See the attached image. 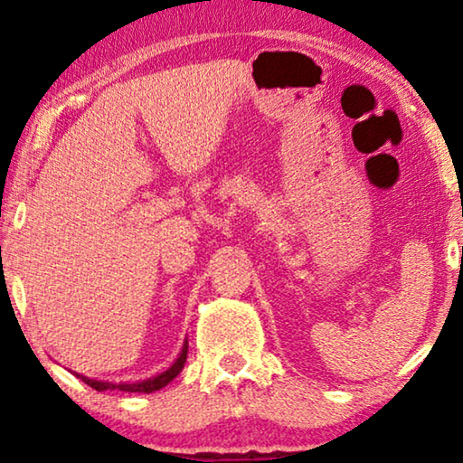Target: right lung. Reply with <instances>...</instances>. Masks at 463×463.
<instances>
[{"instance_id": "add662e5", "label": "right lung", "mask_w": 463, "mask_h": 463, "mask_svg": "<svg viewBox=\"0 0 463 463\" xmlns=\"http://www.w3.org/2000/svg\"><path fill=\"white\" fill-rule=\"evenodd\" d=\"M187 347H189V344H187V339H185V341H183V347H181L179 356H176L175 363L170 364L166 371H162L160 375L143 379V382H135V383L119 382V383H113V382H103V379H90V377H86V375H78V377L84 383L90 385V388L97 390V392L119 390V392H141V394H151V392L166 388V385L173 382V379L183 371V366H185V360H187Z\"/></svg>"}]
</instances>
